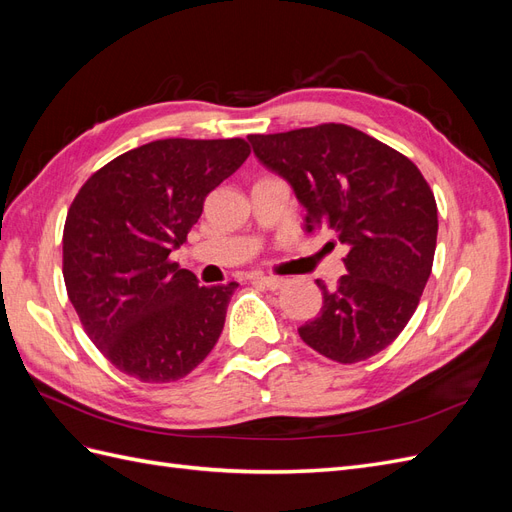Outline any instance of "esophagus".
Here are the masks:
<instances>
[{"label": "esophagus", "mask_w": 512, "mask_h": 512, "mask_svg": "<svg viewBox=\"0 0 512 512\" xmlns=\"http://www.w3.org/2000/svg\"><path fill=\"white\" fill-rule=\"evenodd\" d=\"M258 282H260L262 286H267L269 290H280V288L286 284L284 277H275V275H260Z\"/></svg>", "instance_id": "34e87169"}]
</instances>
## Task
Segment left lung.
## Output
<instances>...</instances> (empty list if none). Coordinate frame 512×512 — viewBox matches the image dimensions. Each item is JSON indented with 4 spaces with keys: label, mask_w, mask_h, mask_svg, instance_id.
<instances>
[{
    "label": "left lung",
    "mask_w": 512,
    "mask_h": 512,
    "mask_svg": "<svg viewBox=\"0 0 512 512\" xmlns=\"http://www.w3.org/2000/svg\"><path fill=\"white\" fill-rule=\"evenodd\" d=\"M254 156L305 207V230L327 228L348 247L346 275L322 290L303 342L337 363L378 354L404 331L431 275L438 207L406 156L344 123L250 134Z\"/></svg>",
    "instance_id": "1"
}]
</instances>
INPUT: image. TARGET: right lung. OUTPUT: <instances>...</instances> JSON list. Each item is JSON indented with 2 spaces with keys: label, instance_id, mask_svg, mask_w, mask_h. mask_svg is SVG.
I'll return each mask as SVG.
<instances>
[{
  "label": "right lung",
  "instance_id": "add662e5",
  "mask_svg": "<svg viewBox=\"0 0 512 512\" xmlns=\"http://www.w3.org/2000/svg\"><path fill=\"white\" fill-rule=\"evenodd\" d=\"M250 156L243 138H164L121 153L76 194L64 280L91 342L119 371L173 382L220 339L237 282L198 286L170 262L211 190Z\"/></svg>",
  "mask_w": 512,
  "mask_h": 512
}]
</instances>
